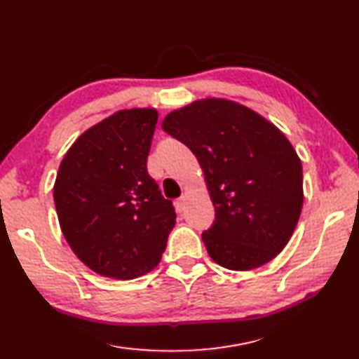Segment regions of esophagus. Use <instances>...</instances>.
<instances>
[{
	"label": "esophagus",
	"instance_id": "34e87169",
	"mask_svg": "<svg viewBox=\"0 0 359 359\" xmlns=\"http://www.w3.org/2000/svg\"><path fill=\"white\" fill-rule=\"evenodd\" d=\"M174 206H176L177 212H182V210L185 209V196H182L176 201H174Z\"/></svg>",
	"mask_w": 359,
	"mask_h": 359
}]
</instances>
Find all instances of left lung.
Wrapping results in <instances>:
<instances>
[{
    "label": "left lung",
    "mask_w": 359,
    "mask_h": 359,
    "mask_svg": "<svg viewBox=\"0 0 359 359\" xmlns=\"http://www.w3.org/2000/svg\"><path fill=\"white\" fill-rule=\"evenodd\" d=\"M162 128L197 156L215 206L201 233L208 253L245 271L276 258L297 226L302 162L278 127L233 101H196L165 116Z\"/></svg>",
    "instance_id": "left-lung-1"
}]
</instances>
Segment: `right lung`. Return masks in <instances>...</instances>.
Returning <instances> with one entry per match:
<instances>
[{
  "mask_svg": "<svg viewBox=\"0 0 359 359\" xmlns=\"http://www.w3.org/2000/svg\"><path fill=\"white\" fill-rule=\"evenodd\" d=\"M156 123L154 109L119 110L81 135L59 167L62 232L77 258L106 278L151 271L176 224L171 200L147 171Z\"/></svg>",
  "mask_w": 359,
  "mask_h": 359,
  "instance_id": "1",
  "label": "right lung"
}]
</instances>
